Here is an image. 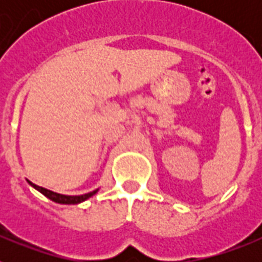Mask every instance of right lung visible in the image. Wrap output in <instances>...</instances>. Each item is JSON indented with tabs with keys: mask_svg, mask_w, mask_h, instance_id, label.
Here are the masks:
<instances>
[{
	"mask_svg": "<svg viewBox=\"0 0 262 262\" xmlns=\"http://www.w3.org/2000/svg\"><path fill=\"white\" fill-rule=\"evenodd\" d=\"M27 182H29L32 187H35L36 190L40 191L43 195H46L47 198H50L51 201H53V202H56V203H62V205H77V203L86 201L88 198H90V196H93L94 194L98 191V189H97V190L90 191V193H88V194H82V195H62V194L55 193V191H52V190H48V189L38 186V185L32 184V182H30V181H27Z\"/></svg>",
	"mask_w": 262,
	"mask_h": 262,
	"instance_id": "1",
	"label": "right lung"
}]
</instances>
